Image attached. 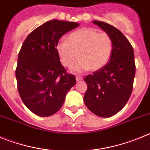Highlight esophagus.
I'll use <instances>...</instances> for the list:
<instances>
[{"label": "esophagus", "instance_id": "1", "mask_svg": "<svg viewBox=\"0 0 150 150\" xmlns=\"http://www.w3.org/2000/svg\"><path fill=\"white\" fill-rule=\"evenodd\" d=\"M76 81H81L83 80V77L80 76H76Z\"/></svg>", "mask_w": 150, "mask_h": 150}]
</instances>
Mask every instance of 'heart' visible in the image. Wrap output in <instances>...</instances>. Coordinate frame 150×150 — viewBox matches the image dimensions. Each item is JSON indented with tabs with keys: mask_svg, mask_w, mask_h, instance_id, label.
Instances as JSON below:
<instances>
[{
	"mask_svg": "<svg viewBox=\"0 0 150 150\" xmlns=\"http://www.w3.org/2000/svg\"><path fill=\"white\" fill-rule=\"evenodd\" d=\"M112 40L107 33H99L91 28H84L71 33L67 40L60 41L56 46L62 64L67 67H74V71L82 72L90 69L95 71L109 62L112 52Z\"/></svg>",
	"mask_w": 150,
	"mask_h": 150,
	"instance_id": "heart-1",
	"label": "heart"
}]
</instances>
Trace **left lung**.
Instances as JSON below:
<instances>
[{
  "label": "left lung",
  "mask_w": 150,
  "mask_h": 150,
  "mask_svg": "<svg viewBox=\"0 0 150 150\" xmlns=\"http://www.w3.org/2000/svg\"><path fill=\"white\" fill-rule=\"evenodd\" d=\"M92 22L110 36L113 48L107 64L85 77L88 88L83 100L94 114L110 117L122 109L132 95L136 70L134 54L120 30L104 22Z\"/></svg>",
  "instance_id": "8db88e82"
}]
</instances>
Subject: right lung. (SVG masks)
I'll return each mask as SVG.
<instances>
[{"mask_svg": "<svg viewBox=\"0 0 150 150\" xmlns=\"http://www.w3.org/2000/svg\"><path fill=\"white\" fill-rule=\"evenodd\" d=\"M79 25L53 19L34 29L24 41L18 56L16 77L19 95L34 114L50 116L63 105L76 84L60 62L56 46L62 36Z\"/></svg>", "mask_w": 150, "mask_h": 150, "instance_id": "add662e5", "label": "right lung"}]
</instances>
